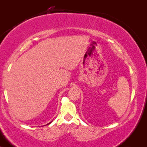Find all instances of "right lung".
<instances>
[{
  "mask_svg": "<svg viewBox=\"0 0 147 147\" xmlns=\"http://www.w3.org/2000/svg\"><path fill=\"white\" fill-rule=\"evenodd\" d=\"M51 122H50V123H48V124H47V125H48V124H50V123H51Z\"/></svg>",
  "mask_w": 147,
  "mask_h": 147,
  "instance_id": "add662e5",
  "label": "right lung"
}]
</instances>
